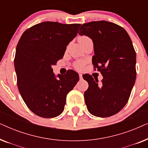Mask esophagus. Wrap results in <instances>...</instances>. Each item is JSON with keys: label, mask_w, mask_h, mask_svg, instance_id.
I'll list each match as a JSON object with an SVG mask.
<instances>
[{"label": "esophagus", "mask_w": 148, "mask_h": 148, "mask_svg": "<svg viewBox=\"0 0 148 148\" xmlns=\"http://www.w3.org/2000/svg\"><path fill=\"white\" fill-rule=\"evenodd\" d=\"M79 79H80V80L83 79V76H82V73H79Z\"/></svg>", "instance_id": "34e87169"}]
</instances>
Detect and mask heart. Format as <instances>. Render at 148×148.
I'll return each mask as SVG.
<instances>
[{
	"label": "heart",
	"instance_id": "obj_1",
	"mask_svg": "<svg viewBox=\"0 0 148 148\" xmlns=\"http://www.w3.org/2000/svg\"><path fill=\"white\" fill-rule=\"evenodd\" d=\"M89 39L88 37H87V36H81V37H79V43H81V42L84 41V40H86ZM83 66V62H78L77 64V67L78 69H82Z\"/></svg>",
	"mask_w": 148,
	"mask_h": 148
}]
</instances>
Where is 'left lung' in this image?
Returning a JSON list of instances; mask_svg holds the SVG:
<instances>
[{"label": "left lung", "mask_w": 148, "mask_h": 148, "mask_svg": "<svg viewBox=\"0 0 148 148\" xmlns=\"http://www.w3.org/2000/svg\"><path fill=\"white\" fill-rule=\"evenodd\" d=\"M79 34L92 40V64L103 76L100 84L90 75L83 76L89 84L84 92L87 108L94 116H112L128 102L135 82L136 53L132 42L124 28L106 21L83 24Z\"/></svg>", "instance_id": "8db88e82"}]
</instances>
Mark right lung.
I'll return each mask as SVG.
<instances>
[{
    "label": "right lung",
    "instance_id": "right-lung-1",
    "mask_svg": "<svg viewBox=\"0 0 148 148\" xmlns=\"http://www.w3.org/2000/svg\"><path fill=\"white\" fill-rule=\"evenodd\" d=\"M80 25L42 22L25 30L18 42L14 60L17 87L27 106L38 116L54 118L61 114L66 95L79 81L73 70L56 78L52 66L63 57Z\"/></svg>",
    "mask_w": 148,
    "mask_h": 148
}]
</instances>
